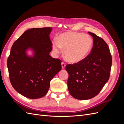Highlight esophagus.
I'll return each mask as SVG.
<instances>
[{
	"instance_id": "obj_1",
	"label": "esophagus",
	"mask_w": 124,
	"mask_h": 124,
	"mask_svg": "<svg viewBox=\"0 0 124 124\" xmlns=\"http://www.w3.org/2000/svg\"><path fill=\"white\" fill-rule=\"evenodd\" d=\"M61 65H62V69H64L65 68V67H66L65 63H63V62H62Z\"/></svg>"
}]
</instances>
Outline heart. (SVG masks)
Segmentation results:
<instances>
[{
    "mask_svg": "<svg viewBox=\"0 0 124 124\" xmlns=\"http://www.w3.org/2000/svg\"><path fill=\"white\" fill-rule=\"evenodd\" d=\"M93 40L88 35L83 33L66 32L59 36L58 41L55 40L53 48L56 54L62 53L72 63H78L84 60L91 51Z\"/></svg>",
    "mask_w": 124,
    "mask_h": 124,
    "instance_id": "b5f03b06",
    "label": "heart"
}]
</instances>
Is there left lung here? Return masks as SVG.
<instances>
[{
	"instance_id": "left-lung-1",
	"label": "left lung",
	"mask_w": 124,
	"mask_h": 124,
	"mask_svg": "<svg viewBox=\"0 0 124 124\" xmlns=\"http://www.w3.org/2000/svg\"><path fill=\"white\" fill-rule=\"evenodd\" d=\"M91 53L83 61L67 65V81L69 93L74 98L88 100L98 94L109 78L112 57L106 42L95 33Z\"/></svg>"
}]
</instances>
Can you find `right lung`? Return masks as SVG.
Returning a JSON list of instances; mask_svg holds the SVG:
<instances>
[{
  "label": "right lung",
  "mask_w": 124,
  "mask_h": 124,
  "mask_svg": "<svg viewBox=\"0 0 124 124\" xmlns=\"http://www.w3.org/2000/svg\"><path fill=\"white\" fill-rule=\"evenodd\" d=\"M52 28H31L14 42L7 61L11 84L16 92L29 99L46 94L50 82L62 69L61 61L52 57ZM31 50L32 55L28 54Z\"/></svg>",
  "instance_id": "add662e5"
}]
</instances>
